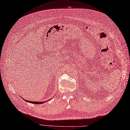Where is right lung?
Wrapping results in <instances>:
<instances>
[{"label":"right lung","mask_w":130,"mask_h":130,"mask_svg":"<svg viewBox=\"0 0 130 130\" xmlns=\"http://www.w3.org/2000/svg\"><path fill=\"white\" fill-rule=\"evenodd\" d=\"M26 102H28V103H32V104H43L44 103V102H31V101H27V100H26Z\"/></svg>","instance_id":"1"}]
</instances>
